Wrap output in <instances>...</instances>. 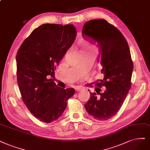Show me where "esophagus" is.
<instances>
[{
	"mask_svg": "<svg viewBox=\"0 0 150 150\" xmlns=\"http://www.w3.org/2000/svg\"><path fill=\"white\" fill-rule=\"evenodd\" d=\"M75 91H76V92H79V91H80L82 89H81V88H80V87H79V86H76V87H75Z\"/></svg>",
	"mask_w": 150,
	"mask_h": 150,
	"instance_id": "34e87169",
	"label": "esophagus"
}]
</instances>
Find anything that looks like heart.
I'll return each mask as SVG.
<instances>
[{
  "label": "heart",
  "instance_id": "b5f03b06",
  "mask_svg": "<svg viewBox=\"0 0 150 150\" xmlns=\"http://www.w3.org/2000/svg\"><path fill=\"white\" fill-rule=\"evenodd\" d=\"M81 46L86 53H91L93 52H95L96 49L95 46L90 45V44H89L86 42H82Z\"/></svg>",
  "mask_w": 150,
  "mask_h": 150
}]
</instances>
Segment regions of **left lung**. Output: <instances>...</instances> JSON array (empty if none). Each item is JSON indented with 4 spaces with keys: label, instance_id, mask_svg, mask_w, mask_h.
<instances>
[{
    "label": "left lung",
    "instance_id": "1",
    "mask_svg": "<svg viewBox=\"0 0 150 150\" xmlns=\"http://www.w3.org/2000/svg\"><path fill=\"white\" fill-rule=\"evenodd\" d=\"M82 33L85 38L98 42L101 51L98 60L104 75L96 92H90L85 108L95 119L106 120L119 112L130 89L134 64L129 44L117 28L104 19L88 21ZM102 86L105 91L101 93Z\"/></svg>",
    "mask_w": 150,
    "mask_h": 150
}]
</instances>
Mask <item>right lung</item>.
I'll list each match as a JSON object with an SVG mask.
<instances>
[{
    "instance_id": "1",
    "label": "right lung",
    "mask_w": 150,
    "mask_h": 150,
    "mask_svg": "<svg viewBox=\"0 0 150 150\" xmlns=\"http://www.w3.org/2000/svg\"><path fill=\"white\" fill-rule=\"evenodd\" d=\"M76 35L73 25L43 24L25 39L16 54V76L22 100L43 122L59 119L75 93L74 88L58 87L48 77L54 76Z\"/></svg>"
}]
</instances>
